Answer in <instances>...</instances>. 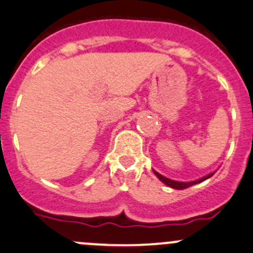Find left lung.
<instances>
[{"mask_svg":"<svg viewBox=\"0 0 253 253\" xmlns=\"http://www.w3.org/2000/svg\"><path fill=\"white\" fill-rule=\"evenodd\" d=\"M153 171L159 180L163 181V183L166 184V185H168L169 188L176 189V190H181V189H186V188H189V186L195 185V184H198V183H202V181L207 180V179H209L210 176H212L215 174V171H212V173L208 174V175H205V176H203V178H199V179H197V180H193V181H176V180H171V179H169V178H166V176L162 175V174L157 173L156 170H153Z\"/></svg>","mask_w":253,"mask_h":253,"instance_id":"8db88e82","label":"left lung"}]
</instances>
